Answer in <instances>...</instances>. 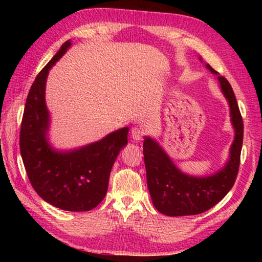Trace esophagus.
I'll use <instances>...</instances> for the list:
<instances>
[{"label": "esophagus", "mask_w": 262, "mask_h": 262, "mask_svg": "<svg viewBox=\"0 0 262 262\" xmlns=\"http://www.w3.org/2000/svg\"><path fill=\"white\" fill-rule=\"evenodd\" d=\"M143 129H141V128H137V127H134L132 129V139L139 142L142 140V137H143Z\"/></svg>", "instance_id": "34e87169"}]
</instances>
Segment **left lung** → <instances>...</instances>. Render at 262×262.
<instances>
[{
  "label": "left lung",
  "mask_w": 262,
  "mask_h": 262,
  "mask_svg": "<svg viewBox=\"0 0 262 262\" xmlns=\"http://www.w3.org/2000/svg\"><path fill=\"white\" fill-rule=\"evenodd\" d=\"M202 61L201 57H199ZM210 73L217 75L222 94L227 98L234 139L230 147L229 159L215 173L194 177L181 172L158 142L144 136L143 155L147 184L156 209L166 216H189L205 212L219 203L236 181L243 145L244 125L236 97L227 78L206 64Z\"/></svg>",
  "instance_id": "8db88e82"
}]
</instances>
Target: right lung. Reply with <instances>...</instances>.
Here are the masks:
<instances>
[{
	"instance_id": "right-lung-1",
	"label": "right lung",
	"mask_w": 262,
	"mask_h": 262,
	"mask_svg": "<svg viewBox=\"0 0 262 262\" xmlns=\"http://www.w3.org/2000/svg\"><path fill=\"white\" fill-rule=\"evenodd\" d=\"M72 46L67 40L35 77L26 98L19 147L29 180L39 196L68 211H88L103 201L112 166L127 145L123 127L94 143L73 150H56L48 140L50 112L45 90L48 73Z\"/></svg>"
}]
</instances>
